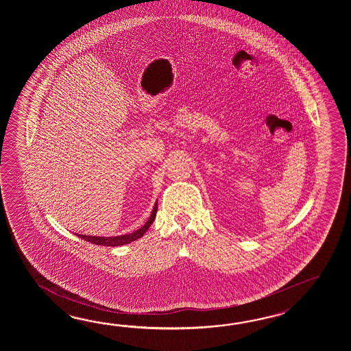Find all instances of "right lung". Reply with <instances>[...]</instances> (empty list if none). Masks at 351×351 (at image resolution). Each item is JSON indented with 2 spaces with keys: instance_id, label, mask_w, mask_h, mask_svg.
I'll return each mask as SVG.
<instances>
[{
  "instance_id": "1",
  "label": "right lung",
  "mask_w": 351,
  "mask_h": 351,
  "mask_svg": "<svg viewBox=\"0 0 351 351\" xmlns=\"http://www.w3.org/2000/svg\"><path fill=\"white\" fill-rule=\"evenodd\" d=\"M158 201L156 202L154 208L152 210L149 219L145 222V224H144L143 227H141L138 231L132 232V233H128V234H121V236H117V237H99V236L95 237V236H84V234H76V236H79L80 239H85V241H88V242L95 243V245H101V246H123V245H127V243L133 242L135 239H141L143 234L148 231V228H149L152 223H153V221L156 219Z\"/></svg>"
}]
</instances>
